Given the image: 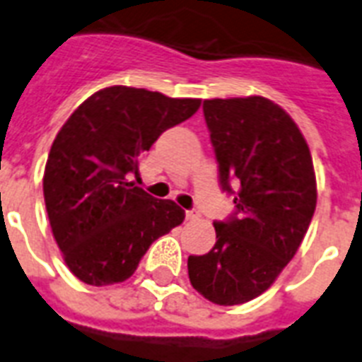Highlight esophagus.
<instances>
[{
  "label": "esophagus",
  "mask_w": 362,
  "mask_h": 362,
  "mask_svg": "<svg viewBox=\"0 0 362 362\" xmlns=\"http://www.w3.org/2000/svg\"><path fill=\"white\" fill-rule=\"evenodd\" d=\"M186 218H187V220H189V221H195V220H197V218H199V212H197V210H187V212H186Z\"/></svg>",
  "instance_id": "1"
}]
</instances>
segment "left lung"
I'll list each match as a JSON object with an SVG mask.
<instances>
[{
  "label": "left lung",
  "mask_w": 362,
  "mask_h": 362,
  "mask_svg": "<svg viewBox=\"0 0 362 362\" xmlns=\"http://www.w3.org/2000/svg\"><path fill=\"white\" fill-rule=\"evenodd\" d=\"M223 189L238 216L214 223L216 244L187 257L193 289L220 306L264 293L297 253L317 203L308 142L280 105L261 95L204 99Z\"/></svg>",
  "instance_id": "1"
}]
</instances>
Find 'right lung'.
Returning <instances> with one entry per match:
<instances>
[{
  "label": "right lung",
  "instance_id": "right-lung-1",
  "mask_svg": "<svg viewBox=\"0 0 362 362\" xmlns=\"http://www.w3.org/2000/svg\"><path fill=\"white\" fill-rule=\"evenodd\" d=\"M201 99L109 86L76 107L54 139L42 193L65 264L88 286L133 276L156 238L184 221L170 199L135 187L139 159L165 129L187 120Z\"/></svg>",
  "mask_w": 362,
  "mask_h": 362
}]
</instances>
